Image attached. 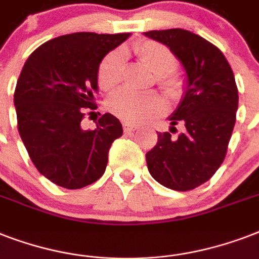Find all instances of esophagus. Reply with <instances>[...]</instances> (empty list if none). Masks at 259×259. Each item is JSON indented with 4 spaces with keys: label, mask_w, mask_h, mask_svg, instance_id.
I'll use <instances>...</instances> for the list:
<instances>
[{
    "label": "esophagus",
    "mask_w": 259,
    "mask_h": 259,
    "mask_svg": "<svg viewBox=\"0 0 259 259\" xmlns=\"http://www.w3.org/2000/svg\"><path fill=\"white\" fill-rule=\"evenodd\" d=\"M136 129H137V126L133 125V123H129V122H125V123H123V130H125V133L134 132Z\"/></svg>",
    "instance_id": "1"
}]
</instances>
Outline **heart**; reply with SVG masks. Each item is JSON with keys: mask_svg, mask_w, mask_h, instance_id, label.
<instances>
[{"mask_svg": "<svg viewBox=\"0 0 259 259\" xmlns=\"http://www.w3.org/2000/svg\"><path fill=\"white\" fill-rule=\"evenodd\" d=\"M134 54L156 74V82L170 98L180 97L181 80L173 71L177 59L166 46L153 40H144L133 47ZM126 52L122 48L113 50L102 59L98 67V84L102 90L110 91L123 80ZM107 109L126 122H145L157 117L166 110L165 101L157 93H134L121 90L107 99Z\"/></svg>", "mask_w": 259, "mask_h": 259, "instance_id": "heart-1", "label": "heart"}]
</instances>
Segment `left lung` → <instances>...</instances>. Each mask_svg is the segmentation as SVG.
<instances>
[{"instance_id": "8db88e82", "label": "left lung", "mask_w": 259, "mask_h": 259, "mask_svg": "<svg viewBox=\"0 0 259 259\" xmlns=\"http://www.w3.org/2000/svg\"><path fill=\"white\" fill-rule=\"evenodd\" d=\"M166 46L185 71L183 99L169 117L170 133H157V144L146 153L154 180L175 191H189L208 181L227 153L238 110L233 70L219 48L185 29L144 32Z\"/></svg>"}]
</instances>
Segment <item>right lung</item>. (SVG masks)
I'll use <instances>...</instances> for the list:
<instances>
[{
	"label": "right lung",
	"instance_id": "add662e5",
	"mask_svg": "<svg viewBox=\"0 0 259 259\" xmlns=\"http://www.w3.org/2000/svg\"><path fill=\"white\" fill-rule=\"evenodd\" d=\"M130 33L76 32L34 50L14 91L18 133L30 160L48 180L67 189L93 184L105 173L109 150L122 136L121 122L103 114L84 130V109L94 107L98 67Z\"/></svg>",
	"mask_w": 259,
	"mask_h": 259
}]
</instances>
